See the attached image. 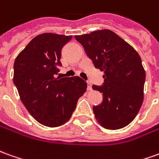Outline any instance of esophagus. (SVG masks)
<instances>
[{"mask_svg": "<svg viewBox=\"0 0 159 159\" xmlns=\"http://www.w3.org/2000/svg\"><path fill=\"white\" fill-rule=\"evenodd\" d=\"M87 89H88V90H91V89H92V85H91L90 83H88Z\"/></svg>", "mask_w": 159, "mask_h": 159, "instance_id": "34e87169", "label": "esophagus"}]
</instances>
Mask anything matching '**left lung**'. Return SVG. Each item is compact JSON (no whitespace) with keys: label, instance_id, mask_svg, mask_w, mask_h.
<instances>
[{"label":"left lung","instance_id":"left-lung-1","mask_svg":"<svg viewBox=\"0 0 159 159\" xmlns=\"http://www.w3.org/2000/svg\"><path fill=\"white\" fill-rule=\"evenodd\" d=\"M75 38L95 68L104 72L102 86H92L103 96L102 102L93 107L96 120L107 129L125 127L136 117L144 100L145 71L139 53L108 29Z\"/></svg>","mask_w":159,"mask_h":159}]
</instances>
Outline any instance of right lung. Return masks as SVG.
Returning <instances> with one entry per match:
<instances>
[{
	"label": "right lung",
	"instance_id": "right-lung-1",
	"mask_svg": "<svg viewBox=\"0 0 159 159\" xmlns=\"http://www.w3.org/2000/svg\"><path fill=\"white\" fill-rule=\"evenodd\" d=\"M72 36L45 33L30 41L15 58L14 83L22 103L38 122L49 127L70 119L87 83L79 76L55 75L61 66V51Z\"/></svg>",
	"mask_w": 159,
	"mask_h": 159
}]
</instances>
